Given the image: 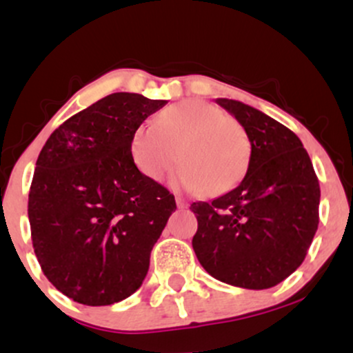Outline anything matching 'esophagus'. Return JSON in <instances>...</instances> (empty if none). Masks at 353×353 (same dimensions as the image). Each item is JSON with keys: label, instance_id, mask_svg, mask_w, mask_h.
I'll list each match as a JSON object with an SVG mask.
<instances>
[{"label": "esophagus", "instance_id": "obj_1", "mask_svg": "<svg viewBox=\"0 0 353 353\" xmlns=\"http://www.w3.org/2000/svg\"><path fill=\"white\" fill-rule=\"evenodd\" d=\"M176 204H177V208H179V209L188 208V202H185L184 199H181V197H176Z\"/></svg>", "mask_w": 353, "mask_h": 353}]
</instances>
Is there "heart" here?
I'll return each instance as SVG.
<instances>
[{"label": "heart", "instance_id": "heart-1", "mask_svg": "<svg viewBox=\"0 0 353 353\" xmlns=\"http://www.w3.org/2000/svg\"><path fill=\"white\" fill-rule=\"evenodd\" d=\"M129 152L136 168L152 181H159L177 156L174 188L221 196L244 177L250 139L244 125L216 104L185 99L163 109L154 124H141Z\"/></svg>", "mask_w": 353, "mask_h": 353}]
</instances>
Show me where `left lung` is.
Returning <instances> with one entry per match:
<instances>
[{
  "label": "left lung",
  "mask_w": 353,
  "mask_h": 353,
  "mask_svg": "<svg viewBox=\"0 0 353 353\" xmlns=\"http://www.w3.org/2000/svg\"><path fill=\"white\" fill-rule=\"evenodd\" d=\"M216 103L244 125L250 159L232 190L190 205L197 217L194 252L217 281L269 289L305 259L319 225V179L290 129L241 101Z\"/></svg>",
  "instance_id": "1"
}]
</instances>
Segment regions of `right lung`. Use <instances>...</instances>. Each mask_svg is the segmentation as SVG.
<instances>
[{"label": "right lung", "instance_id": "obj_1", "mask_svg": "<svg viewBox=\"0 0 353 353\" xmlns=\"http://www.w3.org/2000/svg\"><path fill=\"white\" fill-rule=\"evenodd\" d=\"M168 101L114 92L71 116L43 145L28 201L44 275L84 305L134 294L176 201L132 163L129 144Z\"/></svg>", "mask_w": 353, "mask_h": 353}]
</instances>
